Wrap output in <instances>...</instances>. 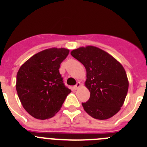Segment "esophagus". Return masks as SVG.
Listing matches in <instances>:
<instances>
[{"label":"esophagus","instance_id":"1","mask_svg":"<svg viewBox=\"0 0 147 147\" xmlns=\"http://www.w3.org/2000/svg\"><path fill=\"white\" fill-rule=\"evenodd\" d=\"M80 86H81V83H80V82H78L76 83V85H75L74 87V88L75 90H76V89H78V88H80Z\"/></svg>","mask_w":147,"mask_h":147}]
</instances>
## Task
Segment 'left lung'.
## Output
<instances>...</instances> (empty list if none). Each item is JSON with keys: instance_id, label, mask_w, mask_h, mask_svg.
Returning a JSON list of instances; mask_svg holds the SVG:
<instances>
[{"instance_id": "8db88e82", "label": "left lung", "mask_w": 147, "mask_h": 147, "mask_svg": "<svg viewBox=\"0 0 147 147\" xmlns=\"http://www.w3.org/2000/svg\"><path fill=\"white\" fill-rule=\"evenodd\" d=\"M72 57L85 66V86L90 96L82 103L85 112L96 119L104 120L120 110L127 96L129 82L123 66L105 51L94 46L73 50Z\"/></svg>"}]
</instances>
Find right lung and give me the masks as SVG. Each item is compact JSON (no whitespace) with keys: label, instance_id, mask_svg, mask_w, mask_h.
I'll return each instance as SVG.
<instances>
[{"label":"right lung","instance_id":"obj_1","mask_svg":"<svg viewBox=\"0 0 147 147\" xmlns=\"http://www.w3.org/2000/svg\"><path fill=\"white\" fill-rule=\"evenodd\" d=\"M68 54L69 50L62 48L42 51L32 56L18 71V97L24 109L35 119L53 117L71 93L59 71Z\"/></svg>","mask_w":147,"mask_h":147}]
</instances>
